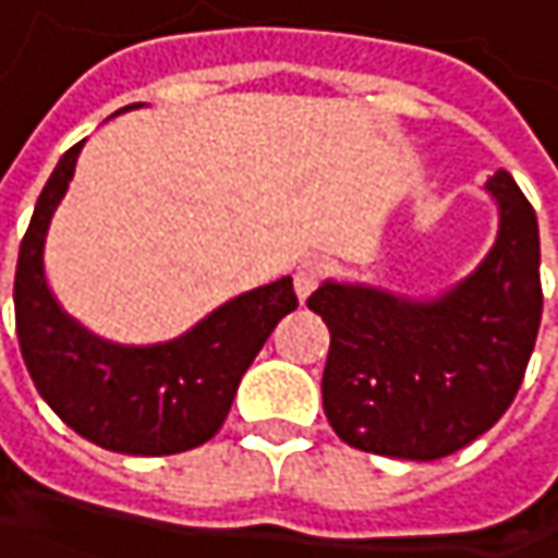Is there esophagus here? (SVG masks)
I'll list each match as a JSON object with an SVG mask.
<instances>
[{"instance_id": "obj_1", "label": "esophagus", "mask_w": 558, "mask_h": 558, "mask_svg": "<svg viewBox=\"0 0 558 558\" xmlns=\"http://www.w3.org/2000/svg\"><path fill=\"white\" fill-rule=\"evenodd\" d=\"M323 279H326V264L323 260H301L298 269H294V291H298V298L301 301L311 298Z\"/></svg>"}]
</instances>
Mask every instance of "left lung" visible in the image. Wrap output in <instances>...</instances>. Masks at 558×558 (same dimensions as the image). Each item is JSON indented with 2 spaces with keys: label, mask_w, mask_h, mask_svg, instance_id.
Instances as JSON below:
<instances>
[{
  "label": "left lung",
  "mask_w": 558,
  "mask_h": 558,
  "mask_svg": "<svg viewBox=\"0 0 558 558\" xmlns=\"http://www.w3.org/2000/svg\"><path fill=\"white\" fill-rule=\"evenodd\" d=\"M497 242L478 269L432 301L323 282L307 307L329 326L323 410L356 450L440 460L504 416L537 341L541 235L515 180L497 170Z\"/></svg>",
  "instance_id": "8db88e82"
}]
</instances>
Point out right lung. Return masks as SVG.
Wrapping results in <instances>:
<instances>
[{"label":"right lung","instance_id":"right-lung-1","mask_svg":"<svg viewBox=\"0 0 558 558\" xmlns=\"http://www.w3.org/2000/svg\"><path fill=\"white\" fill-rule=\"evenodd\" d=\"M140 105H126L130 111ZM118 111V114H120ZM83 142L68 148L43 189L14 272L17 341L36 391L64 425L105 450L170 457L210 440L235 388L276 323L298 307L289 276L245 291L163 344H114L61 311L46 282L43 247L74 180Z\"/></svg>","mask_w":558,"mask_h":558}]
</instances>
